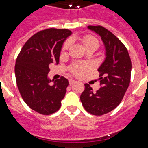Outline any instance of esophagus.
Masks as SVG:
<instances>
[{
  "label": "esophagus",
  "mask_w": 148,
  "mask_h": 148,
  "mask_svg": "<svg viewBox=\"0 0 148 148\" xmlns=\"http://www.w3.org/2000/svg\"><path fill=\"white\" fill-rule=\"evenodd\" d=\"M75 82H76V81L73 80V79H70V80H69V83H70V84H73L75 83Z\"/></svg>",
  "instance_id": "esophagus-1"
}]
</instances>
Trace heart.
<instances>
[{
	"instance_id": "heart-1",
	"label": "heart",
	"mask_w": 148,
	"mask_h": 148,
	"mask_svg": "<svg viewBox=\"0 0 148 148\" xmlns=\"http://www.w3.org/2000/svg\"><path fill=\"white\" fill-rule=\"evenodd\" d=\"M84 48L87 47H94L97 49L99 46V42L97 38H95L93 36L91 35H86L82 39ZM68 47V43L65 44L64 48H66ZM91 69V66L89 64L87 63H78L75 64L73 66H71L70 70L72 73L75 75H81L83 73L89 71Z\"/></svg>"
}]
</instances>
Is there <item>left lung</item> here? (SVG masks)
<instances>
[{"label":"left lung","instance_id":"8db88e82","mask_svg":"<svg viewBox=\"0 0 148 148\" xmlns=\"http://www.w3.org/2000/svg\"><path fill=\"white\" fill-rule=\"evenodd\" d=\"M87 28L100 36L105 49V58L98 70L101 88L93 92L88 84L80 96L88 113L101 116L109 113L121 103L130 84L131 60L125 46L118 38L101 26Z\"/></svg>","mask_w":148,"mask_h":148}]
</instances>
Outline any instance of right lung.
<instances>
[{
	"label": "right lung",
	"instance_id": "1",
	"mask_svg": "<svg viewBox=\"0 0 148 148\" xmlns=\"http://www.w3.org/2000/svg\"><path fill=\"white\" fill-rule=\"evenodd\" d=\"M72 32L51 28L37 32L23 45L17 58L15 74L22 99L33 110L50 115L61 108L69 82L61 77L50 84L49 64L59 62L63 44Z\"/></svg>",
	"mask_w": 148,
	"mask_h": 148
}]
</instances>
